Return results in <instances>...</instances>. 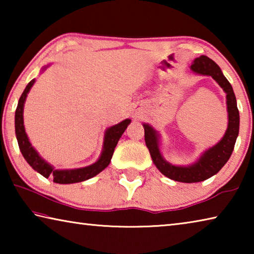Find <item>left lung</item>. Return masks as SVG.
<instances>
[{
    "label": "left lung",
    "instance_id": "obj_1",
    "mask_svg": "<svg viewBox=\"0 0 254 254\" xmlns=\"http://www.w3.org/2000/svg\"><path fill=\"white\" fill-rule=\"evenodd\" d=\"M190 69L196 74L212 76L213 79L226 93L227 113H229V124L224 136L220 142L201 154L200 158L190 166H175L166 161L161 156L159 149L158 132L149 124H143L145 144L151 154L152 161L162 175L176 182L182 183H198L212 177L222 169L233 152L236 137L239 135L240 114L236 105V98L230 81L223 75L221 68L209 59L207 56H200L191 64Z\"/></svg>",
    "mask_w": 254,
    "mask_h": 254
}]
</instances>
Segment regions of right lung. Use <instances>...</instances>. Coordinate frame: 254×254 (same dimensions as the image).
Segmentation results:
<instances>
[{
    "label": "right lung",
    "instance_id": "obj_1",
    "mask_svg": "<svg viewBox=\"0 0 254 254\" xmlns=\"http://www.w3.org/2000/svg\"><path fill=\"white\" fill-rule=\"evenodd\" d=\"M45 69V68H44ZM34 79H32L27 85V87L21 95L18 107L15 110V135L16 140H18L20 151L22 153L25 160L29 163L32 168L38 171L40 175L44 176L45 178H51L54 183L57 184H74V183H80L84 180H87L89 178L94 177L97 174H100L102 170H104L107 166L110 165L112 156H113L114 149L117 147L120 137L126 131L128 124H130L131 120L127 119L124 121L120 122L119 124L109 127L105 132L104 136V144H103V150L101 153V157L98 160L93 163L91 166L84 167V168L78 169H65V170H58L55 169L50 163L44 160L39 153L36 151L30 141L28 139L27 133L24 130L23 126V106L25 98L28 96V93L31 89L32 85L34 84Z\"/></svg>",
    "mask_w": 254,
    "mask_h": 254
}]
</instances>
